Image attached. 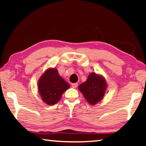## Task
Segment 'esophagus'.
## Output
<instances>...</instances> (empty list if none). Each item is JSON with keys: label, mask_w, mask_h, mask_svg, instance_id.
<instances>
[{"label": "esophagus", "mask_w": 146, "mask_h": 146, "mask_svg": "<svg viewBox=\"0 0 146 146\" xmlns=\"http://www.w3.org/2000/svg\"><path fill=\"white\" fill-rule=\"evenodd\" d=\"M71 86H72L73 88H76L78 86V84L77 83H73L71 84Z\"/></svg>", "instance_id": "34e87169"}]
</instances>
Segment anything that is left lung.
Instances as JSON below:
<instances>
[{
    "mask_svg": "<svg viewBox=\"0 0 146 146\" xmlns=\"http://www.w3.org/2000/svg\"><path fill=\"white\" fill-rule=\"evenodd\" d=\"M107 84L101 75L91 73L87 80L79 85L78 89L83 94L88 103L95 105L102 99Z\"/></svg>",
    "mask_w": 146,
    "mask_h": 146,
    "instance_id": "obj_1",
    "label": "left lung"
}]
</instances>
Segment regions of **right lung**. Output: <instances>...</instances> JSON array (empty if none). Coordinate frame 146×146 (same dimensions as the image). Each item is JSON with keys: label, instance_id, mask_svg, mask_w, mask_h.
Listing matches in <instances>:
<instances>
[{"label": "right lung", "instance_id": "right-lung-1", "mask_svg": "<svg viewBox=\"0 0 146 146\" xmlns=\"http://www.w3.org/2000/svg\"><path fill=\"white\" fill-rule=\"evenodd\" d=\"M70 87V84L59 75L55 68L47 70L38 82V91L42 99L48 105L57 103L62 94Z\"/></svg>", "mask_w": 146, "mask_h": 146}]
</instances>
